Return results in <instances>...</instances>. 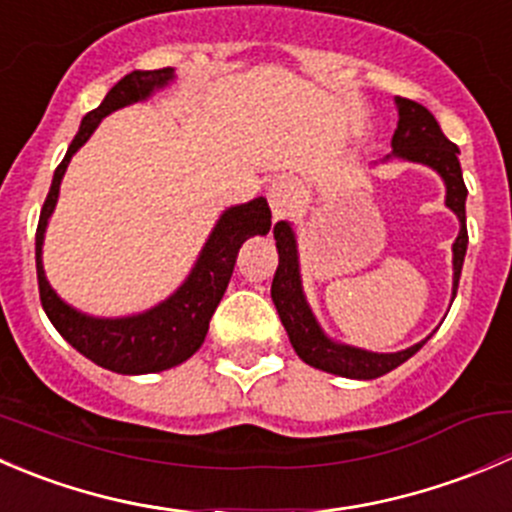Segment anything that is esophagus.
I'll return each instance as SVG.
<instances>
[{
	"mask_svg": "<svg viewBox=\"0 0 512 512\" xmlns=\"http://www.w3.org/2000/svg\"><path fill=\"white\" fill-rule=\"evenodd\" d=\"M267 200H270V208H272V218L282 220L292 213L294 203H297V190H294L292 180L280 178L270 185L267 190Z\"/></svg>",
	"mask_w": 512,
	"mask_h": 512,
	"instance_id": "1",
	"label": "esophagus"
}]
</instances>
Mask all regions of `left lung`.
Returning a JSON list of instances; mask_svg holds the SVG:
<instances>
[{"label": "left lung", "mask_w": 512, "mask_h": 512, "mask_svg": "<svg viewBox=\"0 0 512 512\" xmlns=\"http://www.w3.org/2000/svg\"><path fill=\"white\" fill-rule=\"evenodd\" d=\"M399 106V126H396L391 146L394 156L414 160V163L431 165L446 183V205L461 220V232L453 242V297H456L458 280H461L463 257L468 247V230H466V195L468 188L463 183L461 163H458V146L443 136L441 126L421 103L411 98H396ZM277 252H280V265H277L275 280H272V302H275L277 314L287 329V337L292 342L294 352L304 364L314 369L329 371V374L347 376V379H376V376L389 374L391 369L411 359L418 349L426 344H414L396 354H374L364 349L344 347V344L332 342L324 337L309 309L307 299L302 294V282H299V262H297V242L294 232L287 223L275 225Z\"/></svg>", "instance_id": "obj_1"}]
</instances>
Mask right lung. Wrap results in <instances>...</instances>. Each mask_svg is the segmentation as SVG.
<instances>
[{
	"label": "right lung",
	"mask_w": 512,
	"mask_h": 512,
	"mask_svg": "<svg viewBox=\"0 0 512 512\" xmlns=\"http://www.w3.org/2000/svg\"><path fill=\"white\" fill-rule=\"evenodd\" d=\"M170 79H173L170 66L156 71H131L108 91L101 106L86 113L79 133L74 136L64 160L56 168L49 195H46L44 208H41L39 225H36V280H39V297L46 317L76 352H81L103 369L116 371V374L163 371L183 364L185 359L198 352L200 344L205 342V334H208L210 319H213L215 309L223 299L232 270H235L242 242L252 235H267L272 225L270 205L265 198H255L247 205H235V208L225 210L183 287L173 297L165 299L163 304L136 314V317H86V314L76 312L69 304L61 302L54 289L49 287L44 267H41V245H44L46 223L54 213L61 178H64L71 156L89 141L103 116H108L116 108L128 106V103L143 101L160 86L168 84Z\"/></svg>",
	"instance_id": "add662e5"
}]
</instances>
